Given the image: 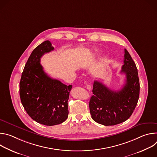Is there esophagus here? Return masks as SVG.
I'll return each instance as SVG.
<instances>
[{
	"label": "esophagus",
	"mask_w": 157,
	"mask_h": 157,
	"mask_svg": "<svg viewBox=\"0 0 157 157\" xmlns=\"http://www.w3.org/2000/svg\"><path fill=\"white\" fill-rule=\"evenodd\" d=\"M86 87H87V89H88L89 91H90L91 89V86L89 85V84H86Z\"/></svg>",
	"instance_id": "esophagus-1"
}]
</instances>
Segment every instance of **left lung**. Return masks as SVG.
Listing matches in <instances>:
<instances>
[{
	"label": "left lung",
	"mask_w": 157,
	"mask_h": 157,
	"mask_svg": "<svg viewBox=\"0 0 157 157\" xmlns=\"http://www.w3.org/2000/svg\"><path fill=\"white\" fill-rule=\"evenodd\" d=\"M124 64L121 73L125 75V84L120 91H113L95 81L89 101L92 119L100 124L114 125L125 122L135 109L140 93V82L135 62L124 49Z\"/></svg>",
	"instance_id": "1"
}]
</instances>
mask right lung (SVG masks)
<instances>
[{
    "label": "right lung",
    "mask_w": 157,
    "mask_h": 157,
    "mask_svg": "<svg viewBox=\"0 0 157 157\" xmlns=\"http://www.w3.org/2000/svg\"><path fill=\"white\" fill-rule=\"evenodd\" d=\"M54 50L47 40L36 47L25 64L20 81V97L29 116L41 124H61L68 116V100L72 86L52 79L44 73L40 58Z\"/></svg>",
    "instance_id": "1"
}]
</instances>
